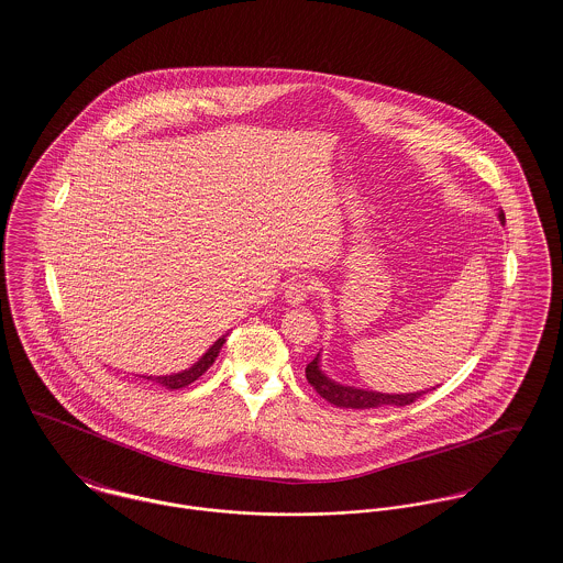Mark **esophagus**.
<instances>
[{
	"instance_id": "1",
	"label": "esophagus",
	"mask_w": 563,
	"mask_h": 563,
	"mask_svg": "<svg viewBox=\"0 0 563 563\" xmlns=\"http://www.w3.org/2000/svg\"><path fill=\"white\" fill-rule=\"evenodd\" d=\"M310 294H312V280L310 278H294L285 289V299L297 306V303H303Z\"/></svg>"
}]
</instances>
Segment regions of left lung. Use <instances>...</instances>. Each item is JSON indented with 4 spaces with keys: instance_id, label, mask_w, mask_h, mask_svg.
Masks as SVG:
<instances>
[{
    "instance_id": "left-lung-1",
    "label": "left lung",
    "mask_w": 563,
    "mask_h": 563,
    "mask_svg": "<svg viewBox=\"0 0 563 563\" xmlns=\"http://www.w3.org/2000/svg\"><path fill=\"white\" fill-rule=\"evenodd\" d=\"M498 217L505 223L503 211L498 213ZM306 379L324 401L338 405V407H350V409H369V407H384V405L405 407V405L418 401L422 395L429 393V390H420V393H409V395H382V393H372V390H361V388H354V386L335 384L333 379H329L319 369V354L314 356V361L308 363Z\"/></svg>"
}]
</instances>
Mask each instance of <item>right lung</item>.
Instances as JSON below:
<instances>
[{"label": "right lung", "instance_id": "obj_1", "mask_svg": "<svg viewBox=\"0 0 563 563\" xmlns=\"http://www.w3.org/2000/svg\"><path fill=\"white\" fill-rule=\"evenodd\" d=\"M225 344V338H219L217 342H214L213 346L209 349V352L194 365V367H189L186 372H181V374L175 375H158V377H145V379H152V382H158L162 386H166V388H170V390H177V388H186L189 386L191 382H196L200 375L205 374L211 365L214 363V358H217V354H219V350L221 346Z\"/></svg>", "mask_w": 563, "mask_h": 563}]
</instances>
